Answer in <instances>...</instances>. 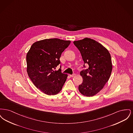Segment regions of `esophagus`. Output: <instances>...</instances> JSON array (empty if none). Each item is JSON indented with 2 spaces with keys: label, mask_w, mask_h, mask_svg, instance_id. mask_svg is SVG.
I'll use <instances>...</instances> for the list:
<instances>
[{
  "label": "esophagus",
  "mask_w": 133,
  "mask_h": 133,
  "mask_svg": "<svg viewBox=\"0 0 133 133\" xmlns=\"http://www.w3.org/2000/svg\"><path fill=\"white\" fill-rule=\"evenodd\" d=\"M75 75V74H70L69 76L70 77H74V76Z\"/></svg>",
  "instance_id": "1"
}]
</instances>
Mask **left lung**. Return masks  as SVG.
Listing matches in <instances>:
<instances>
[{"instance_id":"1","label":"left lung","mask_w":133,"mask_h":133,"mask_svg":"<svg viewBox=\"0 0 133 133\" xmlns=\"http://www.w3.org/2000/svg\"><path fill=\"white\" fill-rule=\"evenodd\" d=\"M74 44L80 52L87 69H83L80 75L83 82L79 85L80 92L91 97L100 92L107 82L111 74V57L107 49L102 45L90 38H86L74 41Z\"/></svg>"}]
</instances>
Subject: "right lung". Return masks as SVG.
Listing matches in <instances>:
<instances>
[{
    "mask_svg": "<svg viewBox=\"0 0 133 133\" xmlns=\"http://www.w3.org/2000/svg\"><path fill=\"white\" fill-rule=\"evenodd\" d=\"M70 41L58 38L46 39L33 43L27 54V72L34 85L44 93L56 95L62 88L67 74L60 68L54 71L61 63L62 53Z\"/></svg>",
    "mask_w": 133,
    "mask_h": 133,
    "instance_id": "1",
    "label": "right lung"
}]
</instances>
